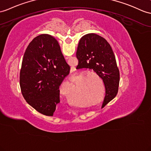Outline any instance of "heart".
Here are the masks:
<instances>
[{
    "label": "heart",
    "mask_w": 151,
    "mask_h": 151,
    "mask_svg": "<svg viewBox=\"0 0 151 151\" xmlns=\"http://www.w3.org/2000/svg\"><path fill=\"white\" fill-rule=\"evenodd\" d=\"M94 77H96V76H94ZM97 78V77H96ZM73 83H74V79H73V78H70L69 79V80H68V84H72ZM100 95V94H99ZM97 96H99V95H97Z\"/></svg>",
    "instance_id": "obj_1"
}]
</instances>
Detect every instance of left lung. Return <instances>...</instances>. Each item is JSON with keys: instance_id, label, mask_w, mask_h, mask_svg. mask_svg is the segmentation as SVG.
Listing matches in <instances>:
<instances>
[{"instance_id": "left-lung-1", "label": "left lung", "mask_w": 151, "mask_h": 151, "mask_svg": "<svg viewBox=\"0 0 151 151\" xmlns=\"http://www.w3.org/2000/svg\"><path fill=\"white\" fill-rule=\"evenodd\" d=\"M79 63L77 69L90 68L102 79L106 95L102 108L118 93L120 73L111 46L102 36L95 33L83 36L79 40L76 52Z\"/></svg>"}]
</instances>
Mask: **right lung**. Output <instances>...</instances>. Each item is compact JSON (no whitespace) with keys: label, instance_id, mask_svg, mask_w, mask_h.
Returning a JSON list of instances; mask_svg holds the SVG:
<instances>
[{"label":"right lung","instance_id":"1","mask_svg":"<svg viewBox=\"0 0 151 151\" xmlns=\"http://www.w3.org/2000/svg\"><path fill=\"white\" fill-rule=\"evenodd\" d=\"M70 69L56 39L47 34L36 36L25 50L20 70L25 100L39 113L53 116L60 102L59 88Z\"/></svg>","mask_w":151,"mask_h":151}]
</instances>
